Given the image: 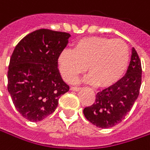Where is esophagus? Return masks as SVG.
<instances>
[{
  "label": "esophagus",
  "instance_id": "esophagus-1",
  "mask_svg": "<svg viewBox=\"0 0 150 150\" xmlns=\"http://www.w3.org/2000/svg\"><path fill=\"white\" fill-rule=\"evenodd\" d=\"M80 87H71L70 88V90L71 91H80Z\"/></svg>",
  "mask_w": 150,
  "mask_h": 150
}]
</instances>
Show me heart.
Masks as SVG:
<instances>
[{
	"label": "heart",
	"instance_id": "b5f03b06",
	"mask_svg": "<svg viewBox=\"0 0 150 150\" xmlns=\"http://www.w3.org/2000/svg\"><path fill=\"white\" fill-rule=\"evenodd\" d=\"M128 61L129 48L122 39L90 37L78 40L73 50L61 51L58 57V67L67 83H74L88 67L89 81L107 88L120 80Z\"/></svg>",
	"mask_w": 150,
	"mask_h": 150
}]
</instances>
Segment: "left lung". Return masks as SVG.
Wrapping results in <instances>:
<instances>
[{
  "instance_id": "1",
  "label": "left lung",
  "mask_w": 150,
  "mask_h": 150,
  "mask_svg": "<svg viewBox=\"0 0 150 150\" xmlns=\"http://www.w3.org/2000/svg\"><path fill=\"white\" fill-rule=\"evenodd\" d=\"M142 85V64L134 48L127 74L114 85L99 91L91 106L83 109L85 118L101 128L120 123L138 98Z\"/></svg>"
}]
</instances>
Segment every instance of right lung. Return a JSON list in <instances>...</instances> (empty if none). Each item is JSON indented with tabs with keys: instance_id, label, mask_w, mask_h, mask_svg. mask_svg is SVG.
Returning a JSON list of instances; mask_svg holds the SVG:
<instances>
[{
	"instance_id": "obj_1",
	"label": "right lung",
	"mask_w": 150,
	"mask_h": 150,
	"mask_svg": "<svg viewBox=\"0 0 150 150\" xmlns=\"http://www.w3.org/2000/svg\"><path fill=\"white\" fill-rule=\"evenodd\" d=\"M69 33L37 30L15 47L8 71V91L19 113L31 122L44 120L69 91L58 69V57Z\"/></svg>"
}]
</instances>
